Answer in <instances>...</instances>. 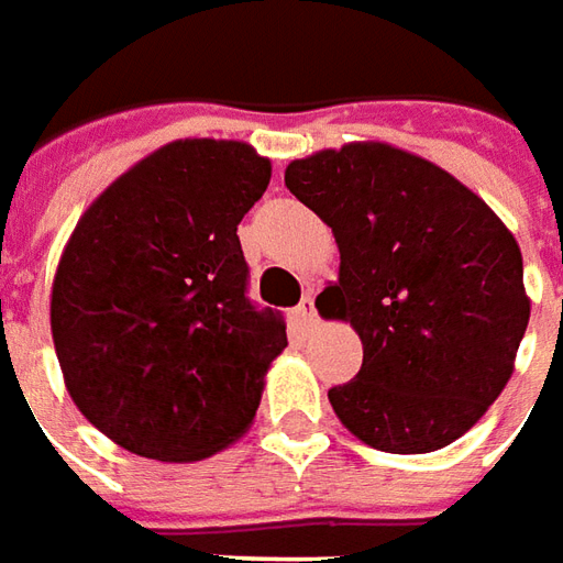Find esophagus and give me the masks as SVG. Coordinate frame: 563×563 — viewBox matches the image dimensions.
I'll list each match as a JSON object with an SVG mask.
<instances>
[{
	"label": "esophagus",
	"instance_id": "obj_1",
	"mask_svg": "<svg viewBox=\"0 0 563 563\" xmlns=\"http://www.w3.org/2000/svg\"><path fill=\"white\" fill-rule=\"evenodd\" d=\"M297 318H300L302 327H314V321H318V312H314V294H312V290H306V294H302L300 306H297Z\"/></svg>",
	"mask_w": 563,
	"mask_h": 563
}]
</instances>
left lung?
Instances as JSON below:
<instances>
[{
    "label": "left lung",
    "instance_id": "1",
    "mask_svg": "<svg viewBox=\"0 0 563 563\" xmlns=\"http://www.w3.org/2000/svg\"><path fill=\"white\" fill-rule=\"evenodd\" d=\"M285 185L339 245L318 309L352 321L361 373L327 390L378 452H437L473 428L512 376L528 330L521 251L457 178L378 142L318 151Z\"/></svg>",
    "mask_w": 563,
    "mask_h": 563
}]
</instances>
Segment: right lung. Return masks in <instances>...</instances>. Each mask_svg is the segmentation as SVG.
I'll list each match as a JSON object with an SVG mask.
<instances>
[{
  "instance_id": "add662e5",
  "label": "right lung",
  "mask_w": 563,
  "mask_h": 563,
  "mask_svg": "<svg viewBox=\"0 0 563 563\" xmlns=\"http://www.w3.org/2000/svg\"><path fill=\"white\" fill-rule=\"evenodd\" d=\"M269 175L242 142L185 139L75 227L51 294L54 345L75 406L126 452L199 461L257 412L288 333L249 300L236 227Z\"/></svg>"
}]
</instances>
